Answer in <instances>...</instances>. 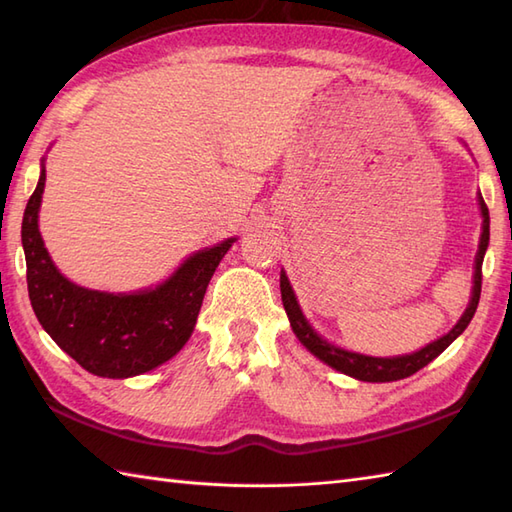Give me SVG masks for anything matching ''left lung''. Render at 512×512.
<instances>
[{"label": "left lung", "instance_id": "left-lung-1", "mask_svg": "<svg viewBox=\"0 0 512 512\" xmlns=\"http://www.w3.org/2000/svg\"><path fill=\"white\" fill-rule=\"evenodd\" d=\"M480 209H482V237H480V248H477L475 255V275H473V295L469 301V308L464 310L460 321L453 325V330H449L444 336H440L438 341H433L429 345H424L422 350L405 354V356H394V358H376V356H365V354H356V352H347L328 343L325 339L312 330V325L303 317V312L297 303L295 292H292L290 281L286 277L284 270H281L279 277V286H281V301H284L286 314L290 319V328L297 334V339L308 347V350L319 358V361L328 363L334 367L336 372H343L347 376H352L356 380H365V383H391V380H400L407 378L411 374H416L418 369L424 365H429L433 358L440 356L447 347L458 339V336L466 330V325L471 323L473 314L477 310V303H480V292H482V262H484V253L488 248V237H491V217H488V209L484 204V198L480 195Z\"/></svg>", "mask_w": 512, "mask_h": 512}]
</instances>
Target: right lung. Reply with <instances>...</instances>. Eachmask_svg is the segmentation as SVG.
<instances>
[{"instance_id":"obj_1","label":"right lung","mask_w":512,"mask_h":512,"mask_svg":"<svg viewBox=\"0 0 512 512\" xmlns=\"http://www.w3.org/2000/svg\"><path fill=\"white\" fill-rule=\"evenodd\" d=\"M46 165L21 222L32 310L41 328L83 369L103 378L145 374L176 356L198 321L206 286L235 237L198 250L165 284L138 292L88 290L52 264L39 233Z\"/></svg>"}]
</instances>
